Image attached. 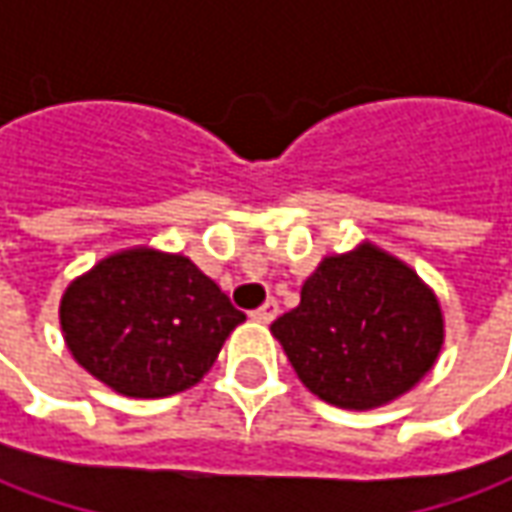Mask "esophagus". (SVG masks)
<instances>
[{
	"mask_svg": "<svg viewBox=\"0 0 512 512\" xmlns=\"http://www.w3.org/2000/svg\"><path fill=\"white\" fill-rule=\"evenodd\" d=\"M276 316H279V305H276L273 299H267L265 305L259 307V310H253V313H250V319H253V322H259V325H270Z\"/></svg>",
	"mask_w": 512,
	"mask_h": 512,
	"instance_id": "esophagus-1",
	"label": "esophagus"
}]
</instances>
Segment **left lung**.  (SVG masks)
Masks as SVG:
<instances>
[{
    "instance_id": "obj_1",
    "label": "left lung",
    "mask_w": 512,
    "mask_h": 512,
    "mask_svg": "<svg viewBox=\"0 0 512 512\" xmlns=\"http://www.w3.org/2000/svg\"><path fill=\"white\" fill-rule=\"evenodd\" d=\"M270 333L313 396L342 410H373L413 390L439 362L444 313L413 267L359 242L319 262L299 307Z\"/></svg>"
}]
</instances>
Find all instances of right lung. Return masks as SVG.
I'll list each match as a JSON object with an SVG mask.
<instances>
[{
	"instance_id": "1",
	"label": "right lung",
	"mask_w": 512,
	"mask_h": 512,
	"mask_svg": "<svg viewBox=\"0 0 512 512\" xmlns=\"http://www.w3.org/2000/svg\"><path fill=\"white\" fill-rule=\"evenodd\" d=\"M242 322L185 253L150 245L108 253L59 302L70 356L128 399H165L202 382Z\"/></svg>"
}]
</instances>
